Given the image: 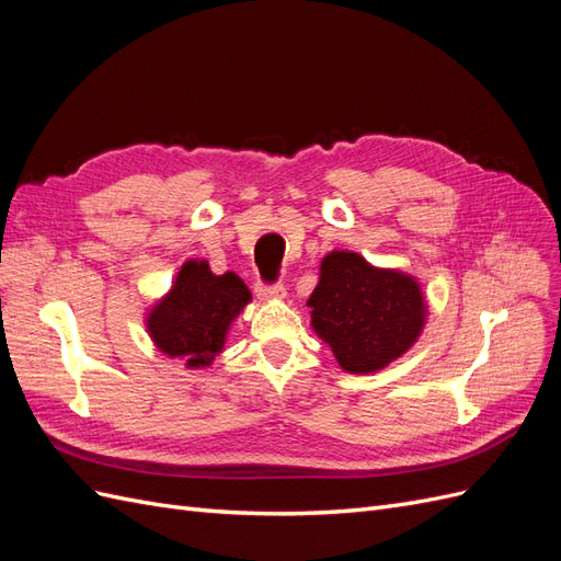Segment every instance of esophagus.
I'll use <instances>...</instances> for the list:
<instances>
[{
	"instance_id": "esophagus-1",
	"label": "esophagus",
	"mask_w": 561,
	"mask_h": 561,
	"mask_svg": "<svg viewBox=\"0 0 561 561\" xmlns=\"http://www.w3.org/2000/svg\"><path fill=\"white\" fill-rule=\"evenodd\" d=\"M257 297L262 301H271V299H283L285 297V285L276 283V285H257Z\"/></svg>"
}]
</instances>
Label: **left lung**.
Here are the masks:
<instances>
[{"label": "left lung", "instance_id": "1", "mask_svg": "<svg viewBox=\"0 0 561 561\" xmlns=\"http://www.w3.org/2000/svg\"><path fill=\"white\" fill-rule=\"evenodd\" d=\"M307 304L311 328L351 375L379 371L410 351L428 309L410 274L377 268L348 250L322 257L320 280Z\"/></svg>", "mask_w": 561, "mask_h": 561}]
</instances>
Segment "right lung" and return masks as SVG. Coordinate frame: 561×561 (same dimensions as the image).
Masks as SVG:
<instances>
[{"label": "right lung", "instance_id": "1", "mask_svg": "<svg viewBox=\"0 0 561 561\" xmlns=\"http://www.w3.org/2000/svg\"><path fill=\"white\" fill-rule=\"evenodd\" d=\"M250 299L248 285L233 271L215 276L206 260H186L171 293L147 313V332L161 353L190 369L210 367Z\"/></svg>", "mask_w": 561, "mask_h": 561}]
</instances>
